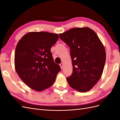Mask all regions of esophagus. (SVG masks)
<instances>
[{
  "mask_svg": "<svg viewBox=\"0 0 120 120\" xmlns=\"http://www.w3.org/2000/svg\"><path fill=\"white\" fill-rule=\"evenodd\" d=\"M60 67L61 70H63V67H64V64L63 63H61L60 64Z\"/></svg>",
  "mask_w": 120,
  "mask_h": 120,
  "instance_id": "34e87169",
  "label": "esophagus"
}]
</instances>
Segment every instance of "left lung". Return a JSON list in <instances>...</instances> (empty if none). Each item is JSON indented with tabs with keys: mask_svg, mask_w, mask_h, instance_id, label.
Here are the masks:
<instances>
[{
	"mask_svg": "<svg viewBox=\"0 0 120 120\" xmlns=\"http://www.w3.org/2000/svg\"><path fill=\"white\" fill-rule=\"evenodd\" d=\"M70 48L72 73L67 78L72 88L81 92L92 89L102 75L106 59L102 42L88 27L70 29L59 34Z\"/></svg>",
	"mask_w": 120,
	"mask_h": 120,
	"instance_id": "8db88e82",
	"label": "left lung"
}]
</instances>
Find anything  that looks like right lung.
<instances>
[{"label":"right lung","mask_w":120,"mask_h":120,"mask_svg":"<svg viewBox=\"0 0 120 120\" xmlns=\"http://www.w3.org/2000/svg\"><path fill=\"white\" fill-rule=\"evenodd\" d=\"M58 39L57 34L30 32L17 43L14 55L16 71L25 84L36 91L51 86L60 71L50 52Z\"/></svg>","instance_id":"1"}]
</instances>
